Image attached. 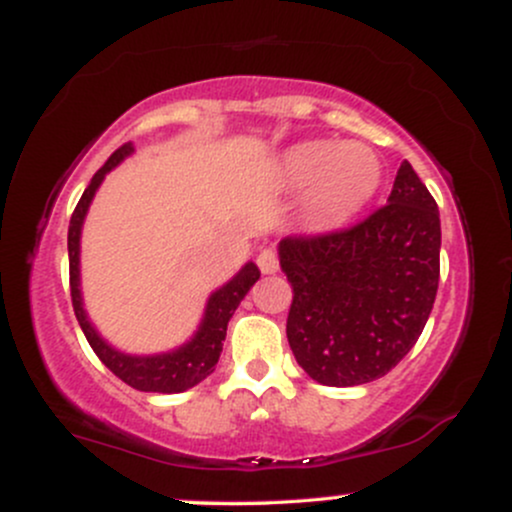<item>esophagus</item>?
<instances>
[{
  "label": "esophagus",
  "instance_id": "esophagus-1",
  "mask_svg": "<svg viewBox=\"0 0 512 512\" xmlns=\"http://www.w3.org/2000/svg\"><path fill=\"white\" fill-rule=\"evenodd\" d=\"M257 267L262 269V274H274L279 269V255L272 248H264L260 255H257Z\"/></svg>",
  "mask_w": 512,
  "mask_h": 512
}]
</instances>
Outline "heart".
<instances>
[{"instance_id":"obj_1","label":"heart","mask_w":512,"mask_h":512,"mask_svg":"<svg viewBox=\"0 0 512 512\" xmlns=\"http://www.w3.org/2000/svg\"><path fill=\"white\" fill-rule=\"evenodd\" d=\"M284 178L296 190L310 187V214L334 226L351 219L375 195L380 161L361 144L308 142L286 154Z\"/></svg>"}]
</instances>
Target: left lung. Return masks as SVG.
Instances as JSON below:
<instances>
[{
  "instance_id": "left-lung-1",
  "label": "left lung",
  "mask_w": 512,
  "mask_h": 512,
  "mask_svg": "<svg viewBox=\"0 0 512 512\" xmlns=\"http://www.w3.org/2000/svg\"><path fill=\"white\" fill-rule=\"evenodd\" d=\"M293 301L291 351L320 385L383 378L424 332L438 291V204L409 161L387 204L346 228L279 243Z\"/></svg>"
}]
</instances>
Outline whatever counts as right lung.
<instances>
[{"label":"right lung","mask_w":512,"mask_h":512,"mask_svg":"<svg viewBox=\"0 0 512 512\" xmlns=\"http://www.w3.org/2000/svg\"><path fill=\"white\" fill-rule=\"evenodd\" d=\"M127 154H132V144H122L108 161L103 163V168L93 175L88 187L81 195L79 204H76L72 219H69V236H67V248H69V291H72V305L74 315L79 320L81 330H84L88 344L96 351V356L105 363V368L113 370L122 383H127L134 390L142 392H185L197 383H202L207 375L214 373L216 363H219L223 339H226V327L231 320L240 301L245 298V293L250 291V286L260 279V269L255 264L248 262L240 272L228 281L223 289H219L214 296L209 298L207 313H204L202 327L195 334L190 344H185L182 349L173 351V354L163 356H127L115 351L113 346H108L98 337L96 330L91 327V322L86 320L84 308H81V293H79V236H81V223H84L86 209L91 204L93 195H96L98 185L105 178L110 168H115Z\"/></svg>","instance_id":"1"}]
</instances>
